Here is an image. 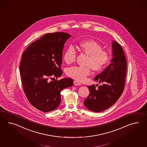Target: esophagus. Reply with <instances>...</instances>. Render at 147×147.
Here are the masks:
<instances>
[{
    "label": "esophagus",
    "mask_w": 147,
    "mask_h": 147,
    "mask_svg": "<svg viewBox=\"0 0 147 147\" xmlns=\"http://www.w3.org/2000/svg\"><path fill=\"white\" fill-rule=\"evenodd\" d=\"M74 84L75 85V86H80V85H81V84H80V83L78 82V81H74Z\"/></svg>",
    "instance_id": "esophagus-1"
}]
</instances>
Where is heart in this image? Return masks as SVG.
Returning a JSON list of instances; mask_svg holds the SVG:
<instances>
[{
    "label": "heart",
    "mask_w": 147,
    "mask_h": 147,
    "mask_svg": "<svg viewBox=\"0 0 147 147\" xmlns=\"http://www.w3.org/2000/svg\"><path fill=\"white\" fill-rule=\"evenodd\" d=\"M78 47L81 52L87 55L85 64L86 66H73L67 68L66 74L68 76L79 81H84L91 74V68L94 71H100L106 66L109 59V55L95 40H84L80 41ZM76 53L74 47H68L63 55V60L67 64L74 63Z\"/></svg>",
    "instance_id": "heart-1"
}]
</instances>
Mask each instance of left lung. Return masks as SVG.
<instances>
[{
    "mask_svg": "<svg viewBox=\"0 0 147 147\" xmlns=\"http://www.w3.org/2000/svg\"><path fill=\"white\" fill-rule=\"evenodd\" d=\"M112 49L111 63L94 78L102 85L88 86L90 94L84 105L91 111L100 112L111 107L124 89L127 69L125 56L121 45L115 41H113Z\"/></svg>",
    "mask_w": 147,
    "mask_h": 147,
    "instance_id": "8db88e82",
    "label": "left lung"
}]
</instances>
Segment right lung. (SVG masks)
<instances>
[{"mask_svg":"<svg viewBox=\"0 0 147 147\" xmlns=\"http://www.w3.org/2000/svg\"><path fill=\"white\" fill-rule=\"evenodd\" d=\"M71 36L67 33L44 34L31 43L22 55L20 72L23 90L30 103L43 112L54 111L61 103L60 92L73 86V80L61 77L64 44Z\"/></svg>","mask_w":147,"mask_h":147,"instance_id":"1","label":"right lung"}]
</instances>
